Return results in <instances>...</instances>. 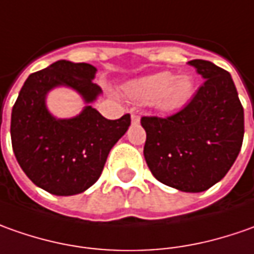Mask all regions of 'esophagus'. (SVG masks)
<instances>
[{"mask_svg": "<svg viewBox=\"0 0 254 254\" xmlns=\"http://www.w3.org/2000/svg\"><path fill=\"white\" fill-rule=\"evenodd\" d=\"M130 118H132V124H139V121H140L139 115L135 114V112H132V114H130Z\"/></svg>", "mask_w": 254, "mask_h": 254, "instance_id": "1", "label": "esophagus"}]
</instances>
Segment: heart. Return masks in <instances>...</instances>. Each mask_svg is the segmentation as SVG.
<instances>
[{
	"instance_id": "b5f03b06",
	"label": "heart",
	"mask_w": 254,
	"mask_h": 254,
	"mask_svg": "<svg viewBox=\"0 0 254 254\" xmlns=\"http://www.w3.org/2000/svg\"><path fill=\"white\" fill-rule=\"evenodd\" d=\"M195 84L191 75L160 71L127 83L125 94L137 102L154 104L159 110L174 111L191 100Z\"/></svg>"
}]
</instances>
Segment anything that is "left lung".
I'll list each match as a JSON object with an SVG mask.
<instances>
[{
	"label": "left lung",
	"instance_id": "left-lung-1",
	"mask_svg": "<svg viewBox=\"0 0 254 254\" xmlns=\"http://www.w3.org/2000/svg\"><path fill=\"white\" fill-rule=\"evenodd\" d=\"M205 80L194 98L167 118L143 117L144 160L160 183L201 192L226 176L241 152L245 115L231 74L206 60H191Z\"/></svg>",
	"mask_w": 254,
	"mask_h": 254
}]
</instances>
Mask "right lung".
<instances>
[{"label":"right lung","mask_w":254,"mask_h":254,"mask_svg":"<svg viewBox=\"0 0 254 254\" xmlns=\"http://www.w3.org/2000/svg\"><path fill=\"white\" fill-rule=\"evenodd\" d=\"M97 68L59 60L31 74L11 114L15 157L33 184L55 195H75L100 179L112 146L125 135L130 115L111 121L91 105L70 119L55 118L46 108L48 92L66 85L91 104L101 94L92 83ZM1 127V124H0Z\"/></svg>","instance_id":"add662e5"}]
</instances>
